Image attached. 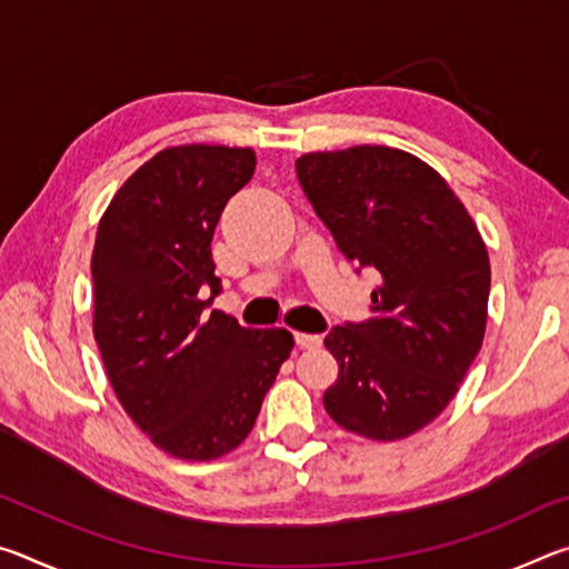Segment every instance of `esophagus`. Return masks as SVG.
Segmentation results:
<instances>
[{"instance_id":"obj_1","label":"esophagus","mask_w":569,"mask_h":569,"mask_svg":"<svg viewBox=\"0 0 569 569\" xmlns=\"http://www.w3.org/2000/svg\"><path fill=\"white\" fill-rule=\"evenodd\" d=\"M296 343L301 346V349H319L323 343V336L321 333H296Z\"/></svg>"}]
</instances>
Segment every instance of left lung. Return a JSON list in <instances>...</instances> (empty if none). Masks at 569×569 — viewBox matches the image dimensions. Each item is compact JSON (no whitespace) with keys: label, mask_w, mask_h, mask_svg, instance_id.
I'll return each mask as SVG.
<instances>
[{"label":"left lung","mask_w":569,"mask_h":569,"mask_svg":"<svg viewBox=\"0 0 569 569\" xmlns=\"http://www.w3.org/2000/svg\"><path fill=\"white\" fill-rule=\"evenodd\" d=\"M296 176L351 263L373 268L371 319L333 326L329 417L397 441L435 421L481 349L489 256L475 220L427 162L387 146L308 152Z\"/></svg>","instance_id":"obj_1"}]
</instances>
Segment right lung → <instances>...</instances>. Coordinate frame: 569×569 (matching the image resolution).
<instances>
[{
    "label": "right lung",
    "mask_w": 569,
    "mask_h": 569,
    "mask_svg": "<svg viewBox=\"0 0 569 569\" xmlns=\"http://www.w3.org/2000/svg\"><path fill=\"white\" fill-rule=\"evenodd\" d=\"M253 170L250 148L160 150L114 192L94 238L92 331L104 371L128 417L178 459L233 451L293 349L291 331L206 313L220 291L210 240Z\"/></svg>",
    "instance_id": "1"
}]
</instances>
